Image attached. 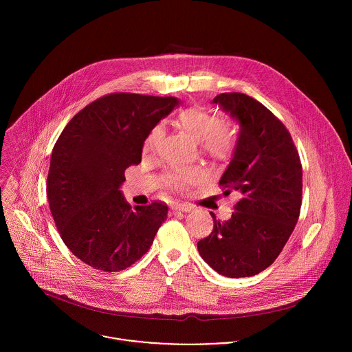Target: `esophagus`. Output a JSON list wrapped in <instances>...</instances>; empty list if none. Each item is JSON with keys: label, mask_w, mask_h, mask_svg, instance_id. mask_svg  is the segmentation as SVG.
I'll return each instance as SVG.
<instances>
[{"label": "esophagus", "mask_w": 352, "mask_h": 352, "mask_svg": "<svg viewBox=\"0 0 352 352\" xmlns=\"http://www.w3.org/2000/svg\"><path fill=\"white\" fill-rule=\"evenodd\" d=\"M191 210H192V207L188 206V204H177V206L170 208L169 214L170 215H177V214H182V212H190Z\"/></svg>", "instance_id": "1"}]
</instances>
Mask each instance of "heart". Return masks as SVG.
I'll list each match as a JSON object with an SVG mask.
<instances>
[{"label":"heart","mask_w":352,"mask_h":352,"mask_svg":"<svg viewBox=\"0 0 352 352\" xmlns=\"http://www.w3.org/2000/svg\"><path fill=\"white\" fill-rule=\"evenodd\" d=\"M177 122L184 131L192 138L201 141L203 151L211 158L221 161L230 155L234 146V135L229 126L221 122L219 116L211 111L199 107L183 109L177 115ZM165 130L161 124L153 127L144 149L146 153H155L160 149L164 140ZM203 177L199 168H175L165 176V183L176 190H184L197 184Z\"/></svg>","instance_id":"b5f03b06"}]
</instances>
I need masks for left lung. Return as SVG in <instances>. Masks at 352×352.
Segmentation results:
<instances>
[{"mask_svg":"<svg viewBox=\"0 0 352 352\" xmlns=\"http://www.w3.org/2000/svg\"><path fill=\"white\" fill-rule=\"evenodd\" d=\"M214 104L240 133L219 186L240 201L225 222L217 221L198 243L201 258L228 278L253 276L270 267L292 236L301 211L302 165L285 124L244 94H221Z\"/></svg>","mask_w":352,"mask_h":352,"instance_id":"obj_1","label":"left lung"}]
</instances>
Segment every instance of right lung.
I'll list each match as a JSON object with an SVG mask.
<instances>
[{"label": "right lung", "instance_id": "right-lung-1", "mask_svg": "<svg viewBox=\"0 0 352 352\" xmlns=\"http://www.w3.org/2000/svg\"><path fill=\"white\" fill-rule=\"evenodd\" d=\"M179 104L177 98L111 94L81 109L59 135L47 198L60 239L85 264L116 272L149 251L168 206L153 201L133 210L120 186L124 170L141 162L153 127Z\"/></svg>", "mask_w": 352, "mask_h": 352}]
</instances>
